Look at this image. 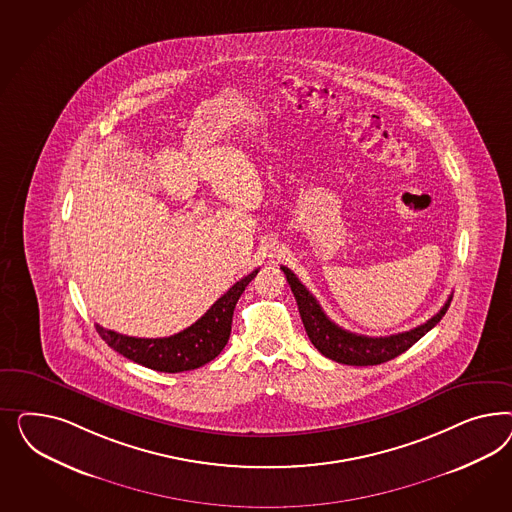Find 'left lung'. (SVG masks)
<instances>
[{
  "mask_svg": "<svg viewBox=\"0 0 512 512\" xmlns=\"http://www.w3.org/2000/svg\"><path fill=\"white\" fill-rule=\"evenodd\" d=\"M281 270L291 285V291L295 295L306 334L311 343L315 345V349L326 358L336 360L340 364H347V366H375V364H383V362L402 355L443 319V315L449 310L450 300H452V296H449L445 306L437 311L432 319H428L424 325L402 332V334L370 338V336L349 332L336 323H332L326 317L323 308L319 306V302L315 300V296L311 295L310 291L298 281L295 274L287 266H281Z\"/></svg>",
  "mask_w": 512,
  "mask_h": 512,
  "instance_id": "obj_1",
  "label": "left lung"
}]
</instances>
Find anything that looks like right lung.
<instances>
[{
	"mask_svg": "<svg viewBox=\"0 0 512 512\" xmlns=\"http://www.w3.org/2000/svg\"><path fill=\"white\" fill-rule=\"evenodd\" d=\"M257 272L253 270L246 278L236 281L197 323L169 338H133L103 326L95 325V328L114 351L155 372L178 373L201 368L227 345L236 302Z\"/></svg>",
	"mask_w": 512,
	"mask_h": 512,
	"instance_id": "obj_1",
	"label": "right lung"
}]
</instances>
